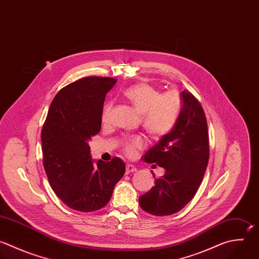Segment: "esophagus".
<instances>
[{
  "instance_id": "1",
  "label": "esophagus",
  "mask_w": 259,
  "mask_h": 259,
  "mask_svg": "<svg viewBox=\"0 0 259 259\" xmlns=\"http://www.w3.org/2000/svg\"><path fill=\"white\" fill-rule=\"evenodd\" d=\"M136 171H137V168L134 165H126L125 174H130V173H133V172H136Z\"/></svg>"
}]
</instances>
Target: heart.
I'll return each instance as SVG.
<instances>
[{
	"mask_svg": "<svg viewBox=\"0 0 259 259\" xmlns=\"http://www.w3.org/2000/svg\"><path fill=\"white\" fill-rule=\"evenodd\" d=\"M123 94L135 110L142 115V124L152 138L160 139L172 131L181 108V100L177 92L160 93L156 87L150 84L139 83L128 87ZM111 109V102L104 105L101 113L103 122L109 120ZM142 147V139L134 138L125 142L124 152L128 156H134Z\"/></svg>",
	"mask_w": 259,
	"mask_h": 259,
	"instance_id": "1",
	"label": "heart"
}]
</instances>
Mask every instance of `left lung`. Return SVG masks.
<instances>
[{"label": "left lung", "mask_w": 259, "mask_h": 259, "mask_svg": "<svg viewBox=\"0 0 259 259\" xmlns=\"http://www.w3.org/2000/svg\"><path fill=\"white\" fill-rule=\"evenodd\" d=\"M180 96L182 107L174 127L143 157L145 162L156 163L165 170L155 185L139 197L141 207L154 215H169L183 208L195 195L208 162L203 109L188 91H182Z\"/></svg>", "instance_id": "1"}]
</instances>
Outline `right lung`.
<instances>
[{
  "mask_svg": "<svg viewBox=\"0 0 259 259\" xmlns=\"http://www.w3.org/2000/svg\"><path fill=\"white\" fill-rule=\"evenodd\" d=\"M116 80L86 77L64 87L54 98L41 132L44 166L62 201L79 211H94L110 200L125 172L124 162H95L89 141L101 130L107 92Z\"/></svg>",
  "mask_w": 259,
  "mask_h": 259,
  "instance_id": "add662e5",
  "label": "right lung"
}]
</instances>
